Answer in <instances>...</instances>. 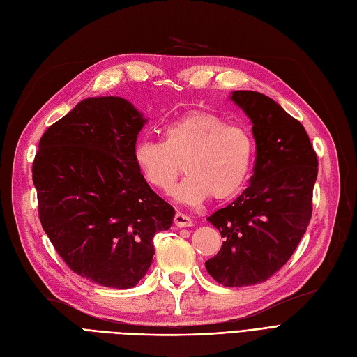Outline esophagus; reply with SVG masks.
Segmentation results:
<instances>
[{"label": "esophagus", "instance_id": "esophagus-1", "mask_svg": "<svg viewBox=\"0 0 357 357\" xmlns=\"http://www.w3.org/2000/svg\"><path fill=\"white\" fill-rule=\"evenodd\" d=\"M174 222H175V225L176 227H179V228H183V227H191L192 225V220L190 216H187V215H183V213H181V212H178L176 215H175V218H174Z\"/></svg>", "mask_w": 357, "mask_h": 357}]
</instances>
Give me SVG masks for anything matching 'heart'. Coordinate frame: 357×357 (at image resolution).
<instances>
[{
    "label": "heart",
    "instance_id": "1",
    "mask_svg": "<svg viewBox=\"0 0 357 357\" xmlns=\"http://www.w3.org/2000/svg\"><path fill=\"white\" fill-rule=\"evenodd\" d=\"M133 162L142 179L160 191H169L183 170L174 197L199 204L212 197L225 202L245 187L254 162L250 135L204 111H191L163 128V142L142 139L133 148Z\"/></svg>",
    "mask_w": 357,
    "mask_h": 357
}]
</instances>
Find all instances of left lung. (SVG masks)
<instances>
[{
    "instance_id": "8db88e82",
    "label": "left lung",
    "mask_w": 357,
    "mask_h": 357,
    "mask_svg": "<svg viewBox=\"0 0 357 357\" xmlns=\"http://www.w3.org/2000/svg\"><path fill=\"white\" fill-rule=\"evenodd\" d=\"M252 123L257 160L250 185L208 221L224 237L204 262L224 286L266 282L294 254L312 218L317 155L304 126L278 102L252 90L229 95Z\"/></svg>"
}]
</instances>
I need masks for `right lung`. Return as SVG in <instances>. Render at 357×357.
Returning <instances> with one entry per match:
<instances>
[{"instance_id": "1", "label": "right lung", "mask_w": 357, "mask_h": 357, "mask_svg": "<svg viewBox=\"0 0 357 357\" xmlns=\"http://www.w3.org/2000/svg\"><path fill=\"white\" fill-rule=\"evenodd\" d=\"M146 121L120 96L86 98L45 130L32 166L40 221L57 254L78 275L116 289L139 283L155 233L175 216L133 162Z\"/></svg>"}]
</instances>
